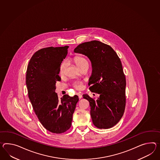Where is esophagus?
<instances>
[{
    "label": "esophagus",
    "mask_w": 160,
    "mask_h": 160,
    "mask_svg": "<svg viewBox=\"0 0 160 160\" xmlns=\"http://www.w3.org/2000/svg\"><path fill=\"white\" fill-rule=\"evenodd\" d=\"M76 95L78 96V97L79 99H81V98H82V95H81V94H80V93L78 92V93H76Z\"/></svg>",
    "instance_id": "1"
}]
</instances>
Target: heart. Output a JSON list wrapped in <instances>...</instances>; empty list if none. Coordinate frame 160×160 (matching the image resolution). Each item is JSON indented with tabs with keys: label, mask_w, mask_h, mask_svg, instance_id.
Listing matches in <instances>:
<instances>
[{
	"label": "heart",
	"mask_w": 160,
	"mask_h": 160,
	"mask_svg": "<svg viewBox=\"0 0 160 160\" xmlns=\"http://www.w3.org/2000/svg\"><path fill=\"white\" fill-rule=\"evenodd\" d=\"M73 61L76 65V66L78 67L80 69L84 64H85L87 62V60L84 58L82 57H76L73 59ZM66 66V62L65 61H63L61 63V64L59 66V73L61 74H62L65 71V68ZM73 86L74 87V88L77 90H81L82 87V82H74L73 84Z\"/></svg>",
	"instance_id": "heart-1"
}]
</instances>
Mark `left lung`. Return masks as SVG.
I'll use <instances>...</instances> for the list:
<instances>
[{
    "label": "left lung",
    "instance_id": "obj_1",
    "mask_svg": "<svg viewBox=\"0 0 160 160\" xmlns=\"http://www.w3.org/2000/svg\"><path fill=\"white\" fill-rule=\"evenodd\" d=\"M74 52L85 55L92 63L89 89L99 97H82L90 103L93 124L98 128L113 127L122 117L126 103V79L120 59L110 46L98 40L82 43Z\"/></svg>",
    "mask_w": 160,
    "mask_h": 160
}]
</instances>
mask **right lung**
<instances>
[{
	"label": "right lung",
	"mask_w": 160,
	"mask_h": 160,
	"mask_svg": "<svg viewBox=\"0 0 160 160\" xmlns=\"http://www.w3.org/2000/svg\"><path fill=\"white\" fill-rule=\"evenodd\" d=\"M69 46L49 47L36 51L28 65L26 84L28 97L36 115L48 131L62 133L70 128L78 97L64 95L59 99L55 92L60 81L59 66Z\"/></svg>",
	"instance_id": "1"
}]
</instances>
